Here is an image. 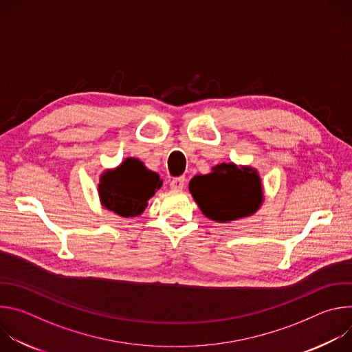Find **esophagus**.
<instances>
[{
    "label": "esophagus",
    "instance_id": "esophagus-1",
    "mask_svg": "<svg viewBox=\"0 0 352 352\" xmlns=\"http://www.w3.org/2000/svg\"><path fill=\"white\" fill-rule=\"evenodd\" d=\"M171 188L173 189H184L185 186V177H177L171 179Z\"/></svg>",
    "mask_w": 352,
    "mask_h": 352
}]
</instances>
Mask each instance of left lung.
Returning <instances> with one entry per match:
<instances>
[{"label":"left lung","instance_id":"left-lung-1","mask_svg":"<svg viewBox=\"0 0 352 352\" xmlns=\"http://www.w3.org/2000/svg\"><path fill=\"white\" fill-rule=\"evenodd\" d=\"M189 190L204 214L219 223L250 216L259 209L263 197L255 170L226 163L210 174L195 175Z\"/></svg>","mask_w":352,"mask_h":352}]
</instances>
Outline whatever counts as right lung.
I'll list each match as a JSON object with an SVG mask.
<instances>
[{"mask_svg": "<svg viewBox=\"0 0 352 352\" xmlns=\"http://www.w3.org/2000/svg\"><path fill=\"white\" fill-rule=\"evenodd\" d=\"M160 186L157 173L147 170L136 159H126L118 168L102 175L98 193L109 210L122 217H135L143 213L147 200Z\"/></svg>", "mask_w": 352, "mask_h": 352, "instance_id": "add662e5", "label": "right lung"}]
</instances>
